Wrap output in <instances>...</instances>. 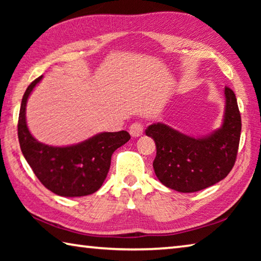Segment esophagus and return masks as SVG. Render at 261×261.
<instances>
[{"mask_svg":"<svg viewBox=\"0 0 261 261\" xmlns=\"http://www.w3.org/2000/svg\"><path fill=\"white\" fill-rule=\"evenodd\" d=\"M129 132H130V135L132 137H139V136L143 135L144 126L139 122L132 123V124L130 125V127H129Z\"/></svg>","mask_w":261,"mask_h":261,"instance_id":"34e87169","label":"esophagus"}]
</instances>
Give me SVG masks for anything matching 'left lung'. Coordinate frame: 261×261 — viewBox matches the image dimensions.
<instances>
[{
	"label": "left lung",
	"instance_id": "left-lung-1",
	"mask_svg": "<svg viewBox=\"0 0 261 261\" xmlns=\"http://www.w3.org/2000/svg\"><path fill=\"white\" fill-rule=\"evenodd\" d=\"M221 127L204 137L182 134L165 123H153L146 136L155 141L153 168L165 187L178 192H196L214 185L230 173L240 145L242 122L236 95L224 88Z\"/></svg>",
	"mask_w": 261,
	"mask_h": 261
}]
</instances>
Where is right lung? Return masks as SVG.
Returning a JSON list of instances; mask_svg holds the SVG:
<instances>
[{
	"instance_id": "obj_1",
	"label": "right lung",
	"mask_w": 261,
	"mask_h": 261,
	"mask_svg": "<svg viewBox=\"0 0 261 261\" xmlns=\"http://www.w3.org/2000/svg\"><path fill=\"white\" fill-rule=\"evenodd\" d=\"M43 76L26 88L18 118V139L25 160L38 179L61 197H83L101 188L110 168L113 153L130 139L129 132H101L82 143L50 146L31 135L26 124V103Z\"/></svg>"
}]
</instances>
